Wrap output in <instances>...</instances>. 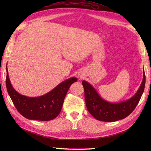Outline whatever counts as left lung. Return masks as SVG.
<instances>
[{
	"label": "left lung",
	"instance_id": "left-lung-1",
	"mask_svg": "<svg viewBox=\"0 0 151 151\" xmlns=\"http://www.w3.org/2000/svg\"><path fill=\"white\" fill-rule=\"evenodd\" d=\"M138 90L132 97L120 102H110L102 99L93 86L86 81H82L84 88L86 107L96 119L105 122H114L123 119L132 113L138 104L145 86V75Z\"/></svg>",
	"mask_w": 151,
	"mask_h": 151
}]
</instances>
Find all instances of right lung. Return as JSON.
<instances>
[{
    "label": "right lung",
    "instance_id": "1",
    "mask_svg": "<svg viewBox=\"0 0 151 151\" xmlns=\"http://www.w3.org/2000/svg\"><path fill=\"white\" fill-rule=\"evenodd\" d=\"M77 81L71 77L61 82L47 93L37 97L21 95L15 90L9 81L6 65V88L17 111L28 119L50 121L56 118L62 110L64 99L73 83Z\"/></svg>",
    "mask_w": 151,
    "mask_h": 151
}]
</instances>
